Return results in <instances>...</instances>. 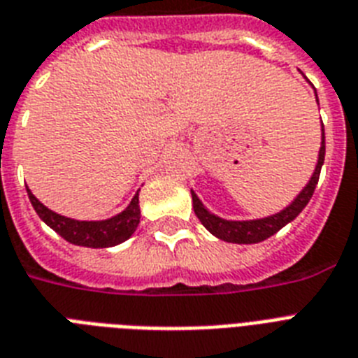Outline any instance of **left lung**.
Segmentation results:
<instances>
[{
	"label": "left lung",
	"instance_id": "1",
	"mask_svg": "<svg viewBox=\"0 0 358 358\" xmlns=\"http://www.w3.org/2000/svg\"><path fill=\"white\" fill-rule=\"evenodd\" d=\"M323 159H325V129L322 128V148H320V157H317L316 171L312 174L310 182L306 184L305 189L301 191L299 195H297V199H295L288 208H284L282 212L275 213L271 217L256 219V221H227V219H221L217 217V215H213V213L208 212L206 208L202 206V202L199 201V196L191 191L195 215L213 236H217V238L223 239V241H230V243H258V241H264V239L271 238L273 234H277L284 224H288L289 221H294V219L303 212V208L308 204V201H310L312 195H314V189H316L317 180H320Z\"/></svg>",
	"mask_w": 358,
	"mask_h": 358
}]
</instances>
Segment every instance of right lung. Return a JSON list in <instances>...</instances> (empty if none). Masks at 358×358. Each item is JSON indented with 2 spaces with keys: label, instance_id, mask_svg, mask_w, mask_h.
I'll list each match as a JSON object with an SVG mask.
<instances>
[{
  "label": "right lung",
  "instance_id": "right-lung-1",
  "mask_svg": "<svg viewBox=\"0 0 358 358\" xmlns=\"http://www.w3.org/2000/svg\"><path fill=\"white\" fill-rule=\"evenodd\" d=\"M29 201L38 213V217L44 223L64 238L69 243L81 245V247H92V249H103V247H113L134 234L141 219L139 210V193L129 202V206L122 213L108 219V221H76L64 215L48 210L42 202L35 199V195L27 189Z\"/></svg>",
  "mask_w": 358,
  "mask_h": 358
}]
</instances>
